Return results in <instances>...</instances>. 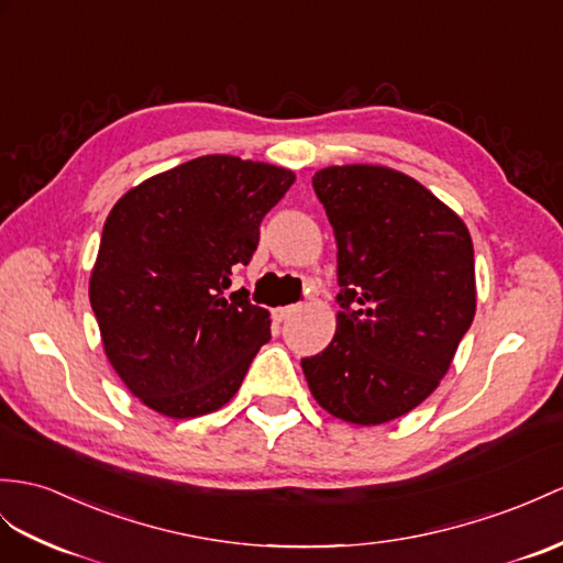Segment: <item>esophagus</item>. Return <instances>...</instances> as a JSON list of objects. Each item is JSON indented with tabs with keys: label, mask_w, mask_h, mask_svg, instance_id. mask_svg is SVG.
<instances>
[{
	"label": "esophagus",
	"mask_w": 563,
	"mask_h": 563,
	"mask_svg": "<svg viewBox=\"0 0 563 563\" xmlns=\"http://www.w3.org/2000/svg\"><path fill=\"white\" fill-rule=\"evenodd\" d=\"M296 310H298V306H284V308L272 310V314H274V320H277V322H284V320H289Z\"/></svg>",
	"instance_id": "obj_1"
}]
</instances>
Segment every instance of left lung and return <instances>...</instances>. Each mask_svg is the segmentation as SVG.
<instances>
[{"mask_svg":"<svg viewBox=\"0 0 563 563\" xmlns=\"http://www.w3.org/2000/svg\"><path fill=\"white\" fill-rule=\"evenodd\" d=\"M336 239V334L300 361L327 413L406 416L440 385L475 318L468 229L416 178L373 164L312 176Z\"/></svg>","mask_w":563,"mask_h":563,"instance_id":"obj_1","label":"left lung"}]
</instances>
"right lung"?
I'll return each mask as SVG.
<instances>
[{
  "label": "right lung",
  "instance_id": "1",
  "mask_svg": "<svg viewBox=\"0 0 563 563\" xmlns=\"http://www.w3.org/2000/svg\"><path fill=\"white\" fill-rule=\"evenodd\" d=\"M294 178L265 162L205 155L147 178L109 212L90 306L109 363L157 413L222 408L272 339L269 312L245 289L224 291Z\"/></svg>",
  "mask_w": 563,
  "mask_h": 563
}]
</instances>
